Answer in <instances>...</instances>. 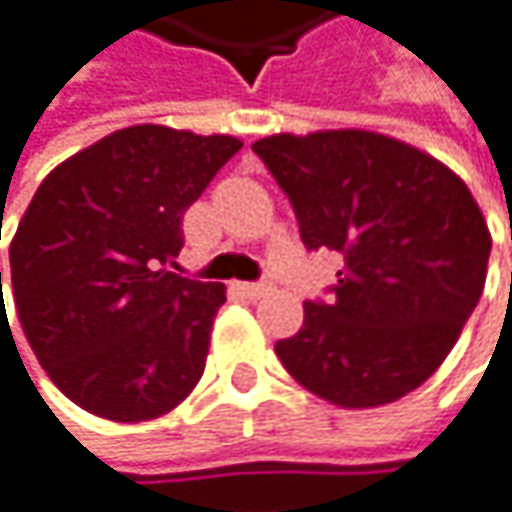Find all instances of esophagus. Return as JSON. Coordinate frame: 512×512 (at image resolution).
<instances>
[{
  "label": "esophagus",
  "instance_id": "obj_1",
  "mask_svg": "<svg viewBox=\"0 0 512 512\" xmlns=\"http://www.w3.org/2000/svg\"><path fill=\"white\" fill-rule=\"evenodd\" d=\"M239 291H242L245 297H251V300H258V297H264V294L273 291V282H270V279H264V282H242Z\"/></svg>",
  "mask_w": 512,
  "mask_h": 512
}]
</instances>
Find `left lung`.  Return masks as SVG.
Returning a JSON list of instances; mask_svg holds the SVG:
<instances>
[{
	"label": "left lung",
	"mask_w": 512,
	"mask_h": 512,
	"mask_svg": "<svg viewBox=\"0 0 512 512\" xmlns=\"http://www.w3.org/2000/svg\"><path fill=\"white\" fill-rule=\"evenodd\" d=\"M288 194L303 245L345 258L330 300L276 342L282 366L342 408L417 390L480 303L492 236L468 185L375 131L273 134L251 146Z\"/></svg>",
	"instance_id": "8db88e82"
}]
</instances>
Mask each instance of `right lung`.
Instances as JSON below:
<instances>
[{"mask_svg": "<svg viewBox=\"0 0 512 512\" xmlns=\"http://www.w3.org/2000/svg\"><path fill=\"white\" fill-rule=\"evenodd\" d=\"M239 149L227 134L131 125L38 185L8 251L11 294L38 363L83 411L155 420L200 381L224 285L170 267L185 209Z\"/></svg>", "mask_w": 512, "mask_h": 512, "instance_id": "right-lung-1", "label": "right lung"}]
</instances>
